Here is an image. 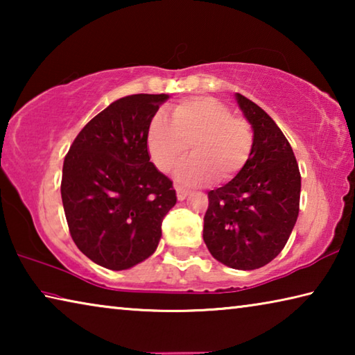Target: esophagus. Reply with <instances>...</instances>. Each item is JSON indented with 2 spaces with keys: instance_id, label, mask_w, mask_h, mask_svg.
<instances>
[{
  "instance_id": "1",
  "label": "esophagus",
  "mask_w": 355,
  "mask_h": 355,
  "mask_svg": "<svg viewBox=\"0 0 355 355\" xmlns=\"http://www.w3.org/2000/svg\"><path fill=\"white\" fill-rule=\"evenodd\" d=\"M175 191H177V199H178V200H184L186 197H188V194H189L188 191L183 189V188H178V186L175 188Z\"/></svg>"
}]
</instances>
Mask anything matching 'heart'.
Segmentation results:
<instances>
[{"label": "heart", "instance_id": "1", "mask_svg": "<svg viewBox=\"0 0 355 355\" xmlns=\"http://www.w3.org/2000/svg\"><path fill=\"white\" fill-rule=\"evenodd\" d=\"M191 146L192 158L178 167L175 178L200 186L216 177L227 183L241 172L254 148V131L228 106L209 97L184 100L172 107V122L155 114L147 128V148L161 172L171 171Z\"/></svg>", "mask_w": 355, "mask_h": 355}]
</instances>
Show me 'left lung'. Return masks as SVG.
Instances as JSON below:
<instances>
[{
    "instance_id": "8db88e82",
    "label": "left lung",
    "mask_w": 355,
    "mask_h": 355,
    "mask_svg": "<svg viewBox=\"0 0 355 355\" xmlns=\"http://www.w3.org/2000/svg\"><path fill=\"white\" fill-rule=\"evenodd\" d=\"M235 100L254 131V148L232 182L208 192L203 241L219 263L252 271L272 261L291 235L299 214L300 173L274 120L241 94Z\"/></svg>"
}]
</instances>
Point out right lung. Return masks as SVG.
I'll list each match as a JSON object with an SVG mask.
<instances>
[{
  "label": "right lung",
  "instance_id": "obj_1",
  "mask_svg": "<svg viewBox=\"0 0 355 355\" xmlns=\"http://www.w3.org/2000/svg\"><path fill=\"white\" fill-rule=\"evenodd\" d=\"M167 94L119 98L71 144L61 196L76 248L100 266L123 271L153 255L161 222L177 203L172 182L150 161L147 128Z\"/></svg>",
  "mask_w": 355,
  "mask_h": 355
}]
</instances>
